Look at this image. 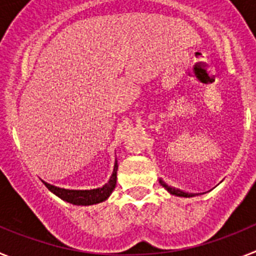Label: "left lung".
Wrapping results in <instances>:
<instances>
[{
    "mask_svg": "<svg viewBox=\"0 0 256 256\" xmlns=\"http://www.w3.org/2000/svg\"><path fill=\"white\" fill-rule=\"evenodd\" d=\"M160 183H162V187H165V188H166L169 192H170L172 195L183 196V198H190V196H192L191 194H186V192H182V191H180V190L172 188V187H169L168 184H166V183H165V182H162V180H160Z\"/></svg>",
    "mask_w": 256,
    "mask_h": 256,
    "instance_id": "obj_1",
    "label": "left lung"
}]
</instances>
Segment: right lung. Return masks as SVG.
<instances>
[{"label": "right lung", "mask_w": 256, "mask_h": 256, "mask_svg": "<svg viewBox=\"0 0 256 256\" xmlns=\"http://www.w3.org/2000/svg\"><path fill=\"white\" fill-rule=\"evenodd\" d=\"M116 170L118 162H115L114 172H112V178H110V180H108L104 187L96 190H65L51 186V184L44 182V180H42V182L44 183V186H46L52 194H55V195L58 196L61 200L66 201V202H70V204L73 205H94L106 200V198L110 196L112 190L115 188V184H116Z\"/></svg>", "instance_id": "obj_1"}]
</instances>
